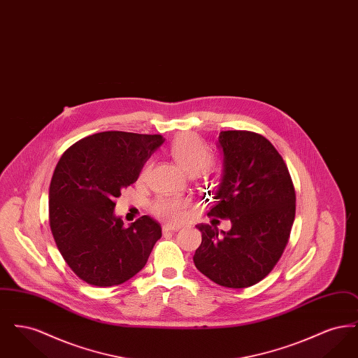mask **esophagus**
I'll list each match as a JSON object with an SVG mask.
<instances>
[{
	"label": "esophagus",
	"instance_id": "esophagus-1",
	"mask_svg": "<svg viewBox=\"0 0 358 358\" xmlns=\"http://www.w3.org/2000/svg\"><path fill=\"white\" fill-rule=\"evenodd\" d=\"M180 228H181L180 225H171V224H165V225L162 227V229H164L165 232H168V231H171V232H177Z\"/></svg>",
	"mask_w": 358,
	"mask_h": 358
}]
</instances>
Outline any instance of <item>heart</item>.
<instances>
[{
	"instance_id": "heart-1",
	"label": "heart",
	"mask_w": 358,
	"mask_h": 358,
	"mask_svg": "<svg viewBox=\"0 0 358 358\" xmlns=\"http://www.w3.org/2000/svg\"><path fill=\"white\" fill-rule=\"evenodd\" d=\"M171 153L177 164L187 171L189 174H199L212 165L213 157L205 148L204 143L199 136L193 134L180 136L171 143ZM152 171V164H146V166L141 171V180H145ZM190 201L182 197L157 199L152 205V212L157 217L166 222H184L187 217Z\"/></svg>"
}]
</instances>
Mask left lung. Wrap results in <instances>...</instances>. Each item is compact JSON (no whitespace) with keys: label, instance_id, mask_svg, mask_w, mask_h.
<instances>
[{"label":"left lung","instance_id":"8db88e82","mask_svg":"<svg viewBox=\"0 0 358 358\" xmlns=\"http://www.w3.org/2000/svg\"><path fill=\"white\" fill-rule=\"evenodd\" d=\"M224 153L222 182L208 216L229 219L228 232L199 224L201 245L194 264L229 289L254 286L271 273L289 243L295 217V189L287 165L257 133L228 130L219 136Z\"/></svg>","mask_w":358,"mask_h":358}]
</instances>
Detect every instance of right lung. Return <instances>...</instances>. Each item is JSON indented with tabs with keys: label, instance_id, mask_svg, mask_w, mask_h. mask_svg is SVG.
I'll return each instance as SVG.
<instances>
[{
	"label": "right lung",
	"instance_id": "add662e5",
	"mask_svg": "<svg viewBox=\"0 0 358 358\" xmlns=\"http://www.w3.org/2000/svg\"><path fill=\"white\" fill-rule=\"evenodd\" d=\"M164 141L159 134L103 131L73 143L59 159L50 185V227L63 259L85 283L118 286L145 267L161 225L142 216L124 227L114 208Z\"/></svg>",
	"mask_w": 358,
	"mask_h": 358
}]
</instances>
